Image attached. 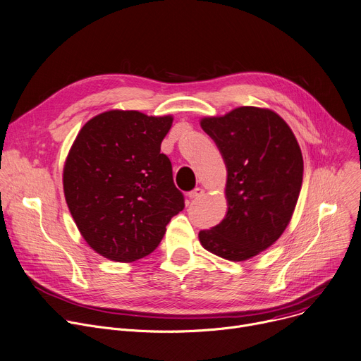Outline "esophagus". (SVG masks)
Wrapping results in <instances>:
<instances>
[{
	"mask_svg": "<svg viewBox=\"0 0 361 361\" xmlns=\"http://www.w3.org/2000/svg\"><path fill=\"white\" fill-rule=\"evenodd\" d=\"M204 195V189L202 188H195V189H192L189 193H188V197L190 198V200H198V198H201Z\"/></svg>",
	"mask_w": 361,
	"mask_h": 361,
	"instance_id": "esophagus-1",
	"label": "esophagus"
}]
</instances>
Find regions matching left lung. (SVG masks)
Returning a JSON list of instances; mask_svg holds the SVG:
<instances>
[{
    "label": "left lung",
    "mask_w": 361,
    "mask_h": 361,
    "mask_svg": "<svg viewBox=\"0 0 361 361\" xmlns=\"http://www.w3.org/2000/svg\"><path fill=\"white\" fill-rule=\"evenodd\" d=\"M202 130L227 166L226 218L200 231L208 252L243 262L266 250L286 230L296 207L303 159L296 137L274 111L238 106L205 117Z\"/></svg>",
    "instance_id": "left-lung-1"
}]
</instances>
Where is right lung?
Instances as JSON below:
<instances>
[{"label": "right lung", "mask_w": 361, "mask_h": 361, "mask_svg": "<svg viewBox=\"0 0 361 361\" xmlns=\"http://www.w3.org/2000/svg\"><path fill=\"white\" fill-rule=\"evenodd\" d=\"M172 116L111 109L80 128L63 168L66 204L82 237L114 262L146 257L185 208L160 145Z\"/></svg>", "instance_id": "1"}]
</instances>
